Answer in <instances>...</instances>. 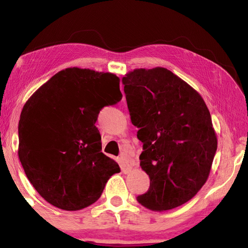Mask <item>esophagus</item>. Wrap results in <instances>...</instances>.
<instances>
[{
	"label": "esophagus",
	"mask_w": 248,
	"mask_h": 248,
	"mask_svg": "<svg viewBox=\"0 0 248 248\" xmlns=\"http://www.w3.org/2000/svg\"><path fill=\"white\" fill-rule=\"evenodd\" d=\"M118 161L120 163L121 169H123L124 173H129V171L132 170V164H130L129 159L125 156H124V155L118 158Z\"/></svg>",
	"instance_id": "34e87169"
}]
</instances>
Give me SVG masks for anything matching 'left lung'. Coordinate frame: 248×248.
<instances>
[{
	"mask_svg": "<svg viewBox=\"0 0 248 248\" xmlns=\"http://www.w3.org/2000/svg\"><path fill=\"white\" fill-rule=\"evenodd\" d=\"M128 109L143 143L140 166L150 188L137 200L153 211L186 203L209 177L217 148L211 115L196 90L165 68L123 78Z\"/></svg>",
	"mask_w": 248,
	"mask_h": 248,
	"instance_id": "obj_1",
	"label": "left lung"
}]
</instances>
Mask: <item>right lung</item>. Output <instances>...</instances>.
I'll use <instances>...</instances> for the list:
<instances>
[{
    "mask_svg": "<svg viewBox=\"0 0 248 248\" xmlns=\"http://www.w3.org/2000/svg\"><path fill=\"white\" fill-rule=\"evenodd\" d=\"M120 78L90 69L62 70L24 105L18 157L49 203L66 211L89 207L119 165L102 152L95 123L100 109L123 98Z\"/></svg>",
    "mask_w": 248,
    "mask_h": 248,
    "instance_id": "right-lung-1",
    "label": "right lung"
}]
</instances>
